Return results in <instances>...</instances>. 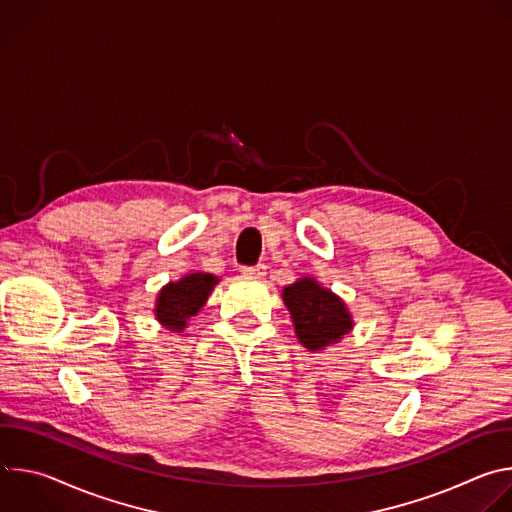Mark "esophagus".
Segmentation results:
<instances>
[{
    "instance_id": "34e87169",
    "label": "esophagus",
    "mask_w": 512,
    "mask_h": 512,
    "mask_svg": "<svg viewBox=\"0 0 512 512\" xmlns=\"http://www.w3.org/2000/svg\"><path fill=\"white\" fill-rule=\"evenodd\" d=\"M241 271H243L245 275H249V277H263V275L267 273V265H263V263L245 265V267H241Z\"/></svg>"
}]
</instances>
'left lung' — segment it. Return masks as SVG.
Segmentation results:
<instances>
[{"mask_svg": "<svg viewBox=\"0 0 512 512\" xmlns=\"http://www.w3.org/2000/svg\"><path fill=\"white\" fill-rule=\"evenodd\" d=\"M283 302L294 318L300 342L310 350L334 344L352 328L344 302L330 289L320 287L312 277L285 287Z\"/></svg>", "mask_w": 512, "mask_h": 512, "instance_id": "obj_1", "label": "left lung"}]
</instances>
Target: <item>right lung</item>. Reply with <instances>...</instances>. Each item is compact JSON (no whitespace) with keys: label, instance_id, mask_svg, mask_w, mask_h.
Masks as SVG:
<instances>
[{"label":"right lung","instance_id":"1","mask_svg":"<svg viewBox=\"0 0 512 512\" xmlns=\"http://www.w3.org/2000/svg\"><path fill=\"white\" fill-rule=\"evenodd\" d=\"M216 281L212 273H192L176 283H168L158 296L156 318L170 330H182L186 320L206 302Z\"/></svg>","mask_w":512,"mask_h":512}]
</instances>
